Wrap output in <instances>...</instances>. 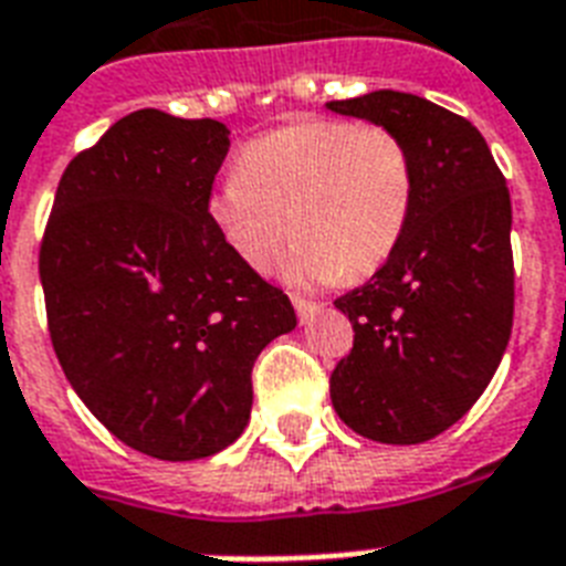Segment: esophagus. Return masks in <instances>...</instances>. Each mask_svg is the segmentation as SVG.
<instances>
[{"instance_id": "1", "label": "esophagus", "mask_w": 566, "mask_h": 566, "mask_svg": "<svg viewBox=\"0 0 566 566\" xmlns=\"http://www.w3.org/2000/svg\"><path fill=\"white\" fill-rule=\"evenodd\" d=\"M293 308H296V314H300L302 326H308L311 319L319 314V305H314V302H308V300H302V296H293Z\"/></svg>"}]
</instances>
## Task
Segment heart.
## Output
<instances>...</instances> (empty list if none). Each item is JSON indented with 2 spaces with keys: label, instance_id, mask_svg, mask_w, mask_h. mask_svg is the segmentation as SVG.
<instances>
[{
  "label": "heart",
  "instance_id": "heart-1",
  "mask_svg": "<svg viewBox=\"0 0 566 566\" xmlns=\"http://www.w3.org/2000/svg\"><path fill=\"white\" fill-rule=\"evenodd\" d=\"M413 205L417 167L402 137L376 123L311 117L249 140L240 167L213 185L208 217L255 270L279 255L293 226L300 240L284 275L326 284L376 273L402 243Z\"/></svg>",
  "mask_w": 566,
  "mask_h": 566
}]
</instances>
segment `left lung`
<instances>
[{"label": "left lung", "instance_id": "left-lung-1", "mask_svg": "<svg viewBox=\"0 0 566 566\" xmlns=\"http://www.w3.org/2000/svg\"><path fill=\"white\" fill-rule=\"evenodd\" d=\"M326 108L396 132L417 167L399 249L370 282L335 300L355 344L332 373V405L349 429L411 447L461 420L505 355L511 196L482 132L434 102L373 91Z\"/></svg>", "mask_w": 566, "mask_h": 566}]
</instances>
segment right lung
<instances>
[{
	"instance_id": "obj_1",
	"label": "right lung",
	"mask_w": 566,
	"mask_h": 566,
	"mask_svg": "<svg viewBox=\"0 0 566 566\" xmlns=\"http://www.w3.org/2000/svg\"><path fill=\"white\" fill-rule=\"evenodd\" d=\"M229 128L144 108L61 176L40 243L49 335L70 385L126 447L217 455L243 434L252 367L291 300L213 229Z\"/></svg>"
}]
</instances>
